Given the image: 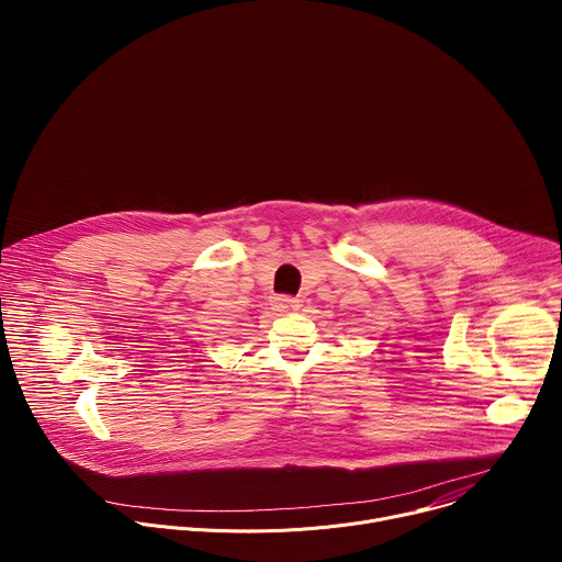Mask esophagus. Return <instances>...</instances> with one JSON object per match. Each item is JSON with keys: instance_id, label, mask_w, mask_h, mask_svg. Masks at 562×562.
<instances>
[{"instance_id": "1", "label": "esophagus", "mask_w": 562, "mask_h": 562, "mask_svg": "<svg viewBox=\"0 0 562 562\" xmlns=\"http://www.w3.org/2000/svg\"><path fill=\"white\" fill-rule=\"evenodd\" d=\"M271 306L276 311H293V308H297V300L291 295H276V297H271Z\"/></svg>"}]
</instances>
